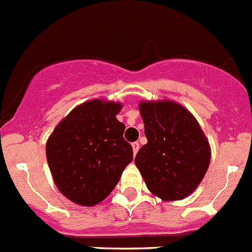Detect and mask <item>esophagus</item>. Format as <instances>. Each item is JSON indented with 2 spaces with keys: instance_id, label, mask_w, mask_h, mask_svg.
Listing matches in <instances>:
<instances>
[{
  "instance_id": "obj_1",
  "label": "esophagus",
  "mask_w": 252,
  "mask_h": 252,
  "mask_svg": "<svg viewBox=\"0 0 252 252\" xmlns=\"http://www.w3.org/2000/svg\"><path fill=\"white\" fill-rule=\"evenodd\" d=\"M131 146H132L133 155H136V153L139 151V149H140V144L139 142H132V144H131Z\"/></svg>"
}]
</instances>
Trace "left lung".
Returning <instances> with one entry per match:
<instances>
[{
    "label": "left lung",
    "instance_id": "1",
    "mask_svg": "<svg viewBox=\"0 0 252 252\" xmlns=\"http://www.w3.org/2000/svg\"><path fill=\"white\" fill-rule=\"evenodd\" d=\"M140 115L148 144L136 154L135 165L148 189L166 202L194 192L211 161V146L194 116L170 99L141 101Z\"/></svg>",
    "mask_w": 252,
    "mask_h": 252
}]
</instances>
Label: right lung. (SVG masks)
Returning <instances> with one entry per match:
<instances>
[{"instance_id": "obj_1", "label": "right lung", "mask_w": 252, "mask_h": 252, "mask_svg": "<svg viewBox=\"0 0 252 252\" xmlns=\"http://www.w3.org/2000/svg\"><path fill=\"white\" fill-rule=\"evenodd\" d=\"M120 102L94 98L74 107L46 141V160L55 186L69 201L93 207L108 197L132 161L116 119Z\"/></svg>"}]
</instances>
